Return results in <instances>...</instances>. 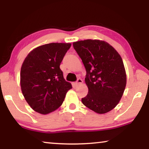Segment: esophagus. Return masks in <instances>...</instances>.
<instances>
[{
  "mask_svg": "<svg viewBox=\"0 0 149 149\" xmlns=\"http://www.w3.org/2000/svg\"><path fill=\"white\" fill-rule=\"evenodd\" d=\"M82 83H83V80L81 79V78H78L76 81V82L75 83V85H79L80 84H81Z\"/></svg>",
  "mask_w": 149,
  "mask_h": 149,
  "instance_id": "1",
  "label": "esophagus"
}]
</instances>
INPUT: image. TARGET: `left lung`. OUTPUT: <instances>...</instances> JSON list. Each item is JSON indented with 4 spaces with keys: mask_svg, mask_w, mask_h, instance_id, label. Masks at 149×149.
<instances>
[{
    "mask_svg": "<svg viewBox=\"0 0 149 149\" xmlns=\"http://www.w3.org/2000/svg\"><path fill=\"white\" fill-rule=\"evenodd\" d=\"M74 49L86 70L89 91L81 101L98 114H105L119 103L126 85L123 60L108 42L87 39L74 42Z\"/></svg>",
    "mask_w": 149,
    "mask_h": 149,
    "instance_id": "1",
    "label": "left lung"
}]
</instances>
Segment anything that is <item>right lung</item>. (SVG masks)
Returning a JSON list of instances; mask_svg holds the SVG:
<instances>
[{"label":"right lung","instance_id":"right-lung-1","mask_svg":"<svg viewBox=\"0 0 149 149\" xmlns=\"http://www.w3.org/2000/svg\"><path fill=\"white\" fill-rule=\"evenodd\" d=\"M70 47V43L46 44L35 48L25 58L20 85L25 99L35 112L47 114L56 110L72 88L60 68Z\"/></svg>","mask_w":149,"mask_h":149}]
</instances>
